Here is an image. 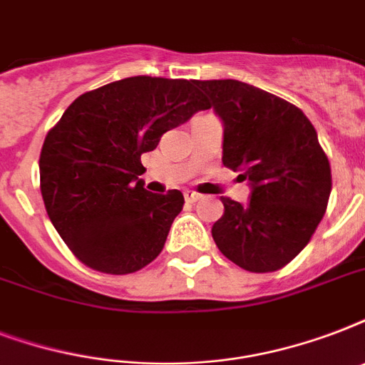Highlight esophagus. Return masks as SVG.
<instances>
[{"label":"esophagus","mask_w":365,"mask_h":365,"mask_svg":"<svg viewBox=\"0 0 365 365\" xmlns=\"http://www.w3.org/2000/svg\"><path fill=\"white\" fill-rule=\"evenodd\" d=\"M183 197H185V200H187V202H197V200L200 199V195L195 193V191H185V193H183Z\"/></svg>","instance_id":"1"}]
</instances>
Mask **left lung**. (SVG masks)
<instances>
[{"instance_id": "1", "label": "left lung", "mask_w": 365, "mask_h": 365, "mask_svg": "<svg viewBox=\"0 0 365 365\" xmlns=\"http://www.w3.org/2000/svg\"><path fill=\"white\" fill-rule=\"evenodd\" d=\"M223 123V165L242 172L250 200L222 197L212 237L227 259L271 272L305 248L331 193L329 160L299 108L235 79L195 81Z\"/></svg>"}]
</instances>
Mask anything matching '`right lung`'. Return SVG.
Wrapping results in <instances>:
<instances>
[{
  "mask_svg": "<svg viewBox=\"0 0 365 365\" xmlns=\"http://www.w3.org/2000/svg\"><path fill=\"white\" fill-rule=\"evenodd\" d=\"M210 104L187 79L126 77L81 94L51 128L39 157L47 214L91 269L128 274L157 257L183 195L143 187L142 153Z\"/></svg>",
  "mask_w": 365,
  "mask_h": 365,
  "instance_id": "right-lung-1",
  "label": "right lung"
}]
</instances>
